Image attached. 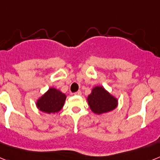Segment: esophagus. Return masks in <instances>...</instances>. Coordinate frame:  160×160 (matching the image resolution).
Masks as SVG:
<instances>
[{"instance_id":"34e87169","label":"esophagus","mask_w":160,"mask_h":160,"mask_svg":"<svg viewBox=\"0 0 160 160\" xmlns=\"http://www.w3.org/2000/svg\"><path fill=\"white\" fill-rule=\"evenodd\" d=\"M82 94V92L80 91V90H78V91H77V92L74 93V95H78V96H80Z\"/></svg>"}]
</instances>
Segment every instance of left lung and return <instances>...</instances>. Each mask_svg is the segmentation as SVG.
I'll list each match as a JSON object with an SVG mask.
<instances>
[{
  "instance_id": "8db88e82",
  "label": "left lung",
  "mask_w": 160,
  "mask_h": 160,
  "mask_svg": "<svg viewBox=\"0 0 160 160\" xmlns=\"http://www.w3.org/2000/svg\"><path fill=\"white\" fill-rule=\"evenodd\" d=\"M87 100L92 112L96 114L111 112L118 107V98L102 86H96L87 96Z\"/></svg>"
}]
</instances>
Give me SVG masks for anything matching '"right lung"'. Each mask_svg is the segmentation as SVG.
<instances>
[{
  "mask_svg": "<svg viewBox=\"0 0 160 160\" xmlns=\"http://www.w3.org/2000/svg\"><path fill=\"white\" fill-rule=\"evenodd\" d=\"M66 95L59 90L50 87L36 101V107L39 111L46 114L58 113L62 109Z\"/></svg>",
  "mask_w": 160,
  "mask_h": 160,
  "instance_id": "1",
  "label": "right lung"
}]
</instances>
